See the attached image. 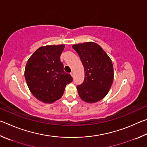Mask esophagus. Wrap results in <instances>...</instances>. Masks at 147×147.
Here are the masks:
<instances>
[{
	"label": "esophagus",
	"mask_w": 147,
	"mask_h": 147,
	"mask_svg": "<svg viewBox=\"0 0 147 147\" xmlns=\"http://www.w3.org/2000/svg\"><path fill=\"white\" fill-rule=\"evenodd\" d=\"M70 75L71 76L72 78H73V77H74V72H73V71H71V73H70Z\"/></svg>",
	"instance_id": "1"
}]
</instances>
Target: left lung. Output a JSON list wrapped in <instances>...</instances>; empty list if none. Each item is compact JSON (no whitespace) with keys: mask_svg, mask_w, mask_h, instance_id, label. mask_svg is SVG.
<instances>
[{"mask_svg":"<svg viewBox=\"0 0 147 147\" xmlns=\"http://www.w3.org/2000/svg\"><path fill=\"white\" fill-rule=\"evenodd\" d=\"M84 66V79L77 86L84 101L93 103L107 96L114 80V68L110 58L97 44L92 42L72 46Z\"/></svg>","mask_w":147,"mask_h":147,"instance_id":"8db88e82","label":"left lung"}]
</instances>
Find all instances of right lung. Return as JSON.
Here are the masks:
<instances>
[{"label":"right lung","mask_w":147,"mask_h":147,"mask_svg":"<svg viewBox=\"0 0 147 147\" xmlns=\"http://www.w3.org/2000/svg\"><path fill=\"white\" fill-rule=\"evenodd\" d=\"M64 45L45 46L30 57L24 71L30 92L37 99L51 103L61 98L66 85L73 81L63 69L60 56Z\"/></svg>","instance_id":"add662e5"}]
</instances>
